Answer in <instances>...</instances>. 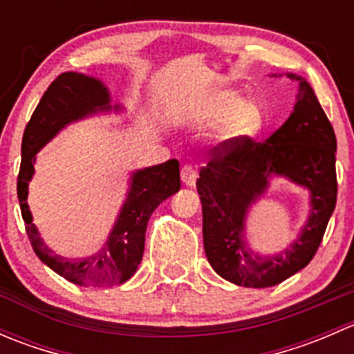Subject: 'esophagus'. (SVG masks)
<instances>
[{"mask_svg": "<svg viewBox=\"0 0 354 354\" xmlns=\"http://www.w3.org/2000/svg\"><path fill=\"white\" fill-rule=\"evenodd\" d=\"M181 181H183L187 187H194L195 181H197V171H195L194 166L185 164V166L181 167Z\"/></svg>", "mask_w": 354, "mask_h": 354, "instance_id": "34e87169", "label": "esophagus"}]
</instances>
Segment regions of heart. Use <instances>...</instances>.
I'll list each match as a JSON object with an SVG mask.
<instances>
[{"label":"heart","mask_w":354,"mask_h":354,"mask_svg":"<svg viewBox=\"0 0 354 354\" xmlns=\"http://www.w3.org/2000/svg\"><path fill=\"white\" fill-rule=\"evenodd\" d=\"M238 92L219 91L207 101V118H224L223 133L231 140L255 137L263 127V108L255 99H245L238 102Z\"/></svg>","instance_id":"heart-1"}]
</instances>
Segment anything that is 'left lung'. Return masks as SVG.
I'll return each mask as SVG.
<instances>
[{
	"instance_id": "left-lung-1",
	"label": "left lung",
	"mask_w": 354,
	"mask_h": 354,
	"mask_svg": "<svg viewBox=\"0 0 354 354\" xmlns=\"http://www.w3.org/2000/svg\"><path fill=\"white\" fill-rule=\"evenodd\" d=\"M298 80V101L283 127L263 142L252 137L221 142L198 173L205 255L221 277L238 286H276L308 266L334 212L337 197L334 128L308 82ZM270 174H283L308 187L313 216L291 249L262 259L244 245L243 223L249 203L263 193Z\"/></svg>"
}]
</instances>
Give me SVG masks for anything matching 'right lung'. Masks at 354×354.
<instances>
[{"label":"right lung","mask_w":354,"mask_h":354,"mask_svg":"<svg viewBox=\"0 0 354 354\" xmlns=\"http://www.w3.org/2000/svg\"><path fill=\"white\" fill-rule=\"evenodd\" d=\"M109 108V94L99 80L75 71L58 75L44 92L25 127L22 162L17 181V195L25 221V231L35 255L70 283L94 288L121 284L133 276L144 255L149 217L162 200L176 194L181 187L180 162L176 159L137 171L131 176L127 202L104 248L88 259L80 260H66L53 255L32 224L27 205L28 181L34 174V156L70 121L97 109Z\"/></svg>","instance_id":"obj_1"}]
</instances>
